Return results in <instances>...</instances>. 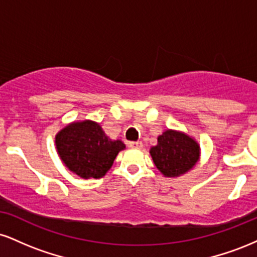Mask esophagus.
I'll use <instances>...</instances> for the list:
<instances>
[{"instance_id":"1","label":"esophagus","mask_w":257,"mask_h":257,"mask_svg":"<svg viewBox=\"0 0 257 257\" xmlns=\"http://www.w3.org/2000/svg\"><path fill=\"white\" fill-rule=\"evenodd\" d=\"M128 147H131V149H141L143 143L141 141H131V143H128Z\"/></svg>"}]
</instances>
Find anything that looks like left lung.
I'll use <instances>...</instances> for the list:
<instances>
[{
    "label": "left lung",
    "instance_id": "obj_1",
    "mask_svg": "<svg viewBox=\"0 0 257 257\" xmlns=\"http://www.w3.org/2000/svg\"><path fill=\"white\" fill-rule=\"evenodd\" d=\"M150 153L159 172L172 178L192 169L199 158V145L182 133L166 131Z\"/></svg>",
    "mask_w": 257,
    "mask_h": 257
}]
</instances>
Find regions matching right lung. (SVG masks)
<instances>
[{
	"instance_id": "add662e5",
	"label": "right lung",
	"mask_w": 257,
	"mask_h": 257,
	"mask_svg": "<svg viewBox=\"0 0 257 257\" xmlns=\"http://www.w3.org/2000/svg\"><path fill=\"white\" fill-rule=\"evenodd\" d=\"M55 145L65 166L83 179L102 178L125 147L120 140L108 139L91 120L65 126L55 137Z\"/></svg>"
}]
</instances>
